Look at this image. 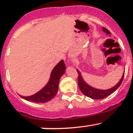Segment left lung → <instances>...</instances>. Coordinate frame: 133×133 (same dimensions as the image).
<instances>
[{"mask_svg": "<svg viewBox=\"0 0 133 133\" xmlns=\"http://www.w3.org/2000/svg\"><path fill=\"white\" fill-rule=\"evenodd\" d=\"M103 30L104 32L106 33L107 35H110V34H111L109 30L104 28V27H103ZM77 72H78V84L80 90H81V91H82V93L84 95L88 97L91 98V99H104V98L107 97V96L110 95L111 94H112L114 91H115L116 90L119 88V86H120L122 81H123V77H124V74H123V75H122V78H121L120 81H119L114 87L111 88L110 89H107V90H99V89L95 88L92 87V86L88 84L85 82L84 80L83 79V78H82L81 72H80L78 69H77Z\"/></svg>", "mask_w": 133, "mask_h": 133, "instance_id": "8db88e82", "label": "left lung"}]
</instances>
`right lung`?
Masks as SVG:
<instances>
[{"mask_svg": "<svg viewBox=\"0 0 133 133\" xmlns=\"http://www.w3.org/2000/svg\"><path fill=\"white\" fill-rule=\"evenodd\" d=\"M65 68L64 60H60L52 69L48 82L42 90L30 96H22L19 95L20 97L26 101L35 103H43L49 101L57 94L59 81L62 76L65 73Z\"/></svg>", "mask_w": 133, "mask_h": 133, "instance_id": "1", "label": "right lung"}]
</instances>
